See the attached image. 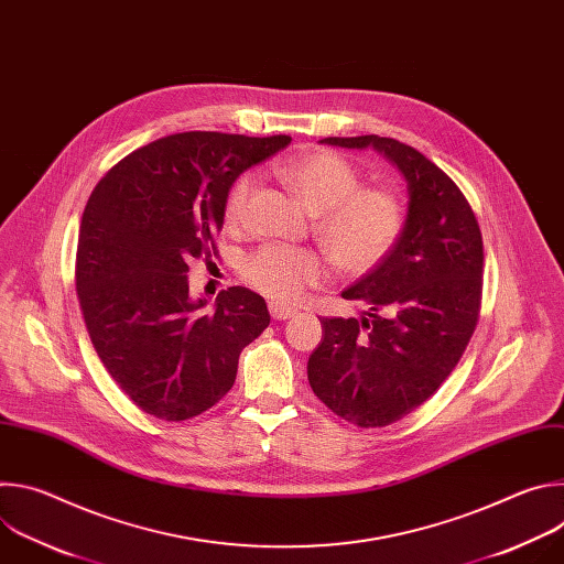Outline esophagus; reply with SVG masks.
I'll list each match as a JSON object with an SVG mask.
<instances>
[{"mask_svg":"<svg viewBox=\"0 0 564 564\" xmlns=\"http://www.w3.org/2000/svg\"><path fill=\"white\" fill-rule=\"evenodd\" d=\"M270 314H272V318H276V321H285V318L294 316L296 310H294V307H288V305L279 303V301H272V303H270Z\"/></svg>","mask_w":564,"mask_h":564,"instance_id":"34e87169","label":"esophagus"}]
</instances>
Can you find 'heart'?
I'll return each instance as SVG.
<instances>
[{"label": "heart", "instance_id": "1", "mask_svg": "<svg viewBox=\"0 0 564 564\" xmlns=\"http://www.w3.org/2000/svg\"><path fill=\"white\" fill-rule=\"evenodd\" d=\"M276 176L314 212V231L335 263L350 274L377 268L404 229V207L388 187H361L359 170L339 153L312 151L276 170ZM254 174H240L227 192L223 218L236 229L248 220ZM328 261L314 250L270 243L240 268L246 283L261 294L290 303L328 276Z\"/></svg>", "mask_w": 564, "mask_h": 564}]
</instances>
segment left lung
<instances>
[{"label": "left lung", "mask_w": 564, "mask_h": 564, "mask_svg": "<svg viewBox=\"0 0 564 564\" xmlns=\"http://www.w3.org/2000/svg\"><path fill=\"white\" fill-rule=\"evenodd\" d=\"M321 142L377 149L409 187L397 246L341 292L366 316L321 318L324 339L307 359V381L335 415L381 429L422 406L464 355L481 303V231L459 187L417 149L379 135Z\"/></svg>", "instance_id": "left-lung-1"}]
</instances>
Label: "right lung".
I'll return each mask as SVG.
<instances>
[{
  "label": "right lung",
  "instance_id": "obj_1",
  "mask_svg": "<svg viewBox=\"0 0 564 564\" xmlns=\"http://www.w3.org/2000/svg\"><path fill=\"white\" fill-rule=\"evenodd\" d=\"M187 131L149 142L96 185L79 223L75 290L91 344L144 413L183 422L234 386L238 357L268 326L265 299L227 288L203 314L189 263L216 254L234 181L290 144Z\"/></svg>",
  "mask_w": 564,
  "mask_h": 564
}]
</instances>
